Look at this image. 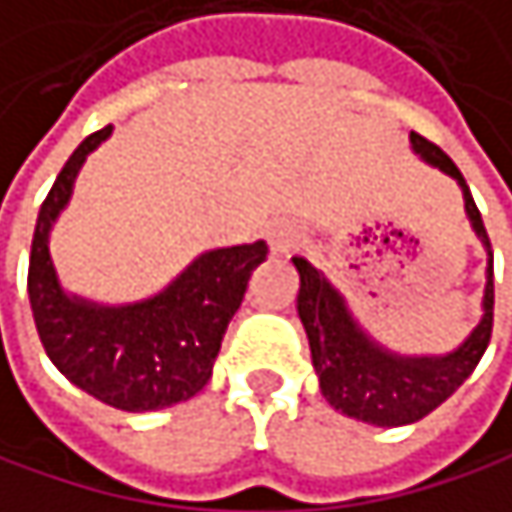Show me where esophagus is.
Instances as JSON below:
<instances>
[{"instance_id": "34e87169", "label": "esophagus", "mask_w": 512, "mask_h": 512, "mask_svg": "<svg viewBox=\"0 0 512 512\" xmlns=\"http://www.w3.org/2000/svg\"><path fill=\"white\" fill-rule=\"evenodd\" d=\"M300 227L297 224H291V221H282V224H276L273 230H270V248L273 251H291L297 242H300Z\"/></svg>"}]
</instances>
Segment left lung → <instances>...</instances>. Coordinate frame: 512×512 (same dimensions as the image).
Returning a JSON list of instances; mask_svg holds the SVG:
<instances>
[{
  "mask_svg": "<svg viewBox=\"0 0 512 512\" xmlns=\"http://www.w3.org/2000/svg\"><path fill=\"white\" fill-rule=\"evenodd\" d=\"M411 146L423 161L435 164L438 170H444L462 185L471 227L477 230V236L483 239L489 251L483 318L453 354H444V357L390 354L357 327L342 294L306 258H294V267L300 273L297 312L309 336L312 366L321 378V393L336 411L357 417L363 423H372V426H405L432 414L441 402H447L465 384V378L477 369L492 339V309H495L492 245H489V233L483 227L480 209L465 185V176L459 173V167L441 146L420 137L417 131H411Z\"/></svg>",
  "mask_w": 512,
  "mask_h": 512,
  "instance_id": "obj_1",
  "label": "left lung"
}]
</instances>
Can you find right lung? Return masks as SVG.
Masks as SVG:
<instances>
[{
	"instance_id": "right-lung-1",
	"label": "right lung",
	"mask_w": 512,
	"mask_h": 512,
	"mask_svg": "<svg viewBox=\"0 0 512 512\" xmlns=\"http://www.w3.org/2000/svg\"><path fill=\"white\" fill-rule=\"evenodd\" d=\"M110 131L113 125L74 149L41 203L29 254V303L53 366L98 402L140 414L185 402L206 387L251 270L267 258V242L206 251L143 303L98 306L68 297L50 261V227L65 209L86 155Z\"/></svg>"
}]
</instances>
